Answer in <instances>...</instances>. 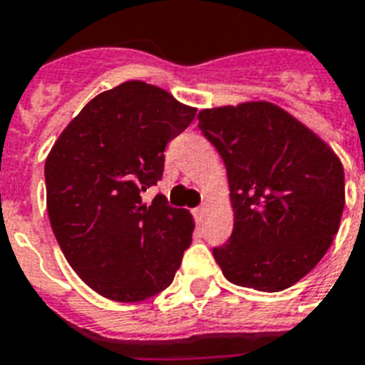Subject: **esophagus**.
<instances>
[{
	"mask_svg": "<svg viewBox=\"0 0 365 365\" xmlns=\"http://www.w3.org/2000/svg\"><path fill=\"white\" fill-rule=\"evenodd\" d=\"M206 216V206H200V208H197L195 210V217H197V222H202Z\"/></svg>",
	"mask_w": 365,
	"mask_h": 365,
	"instance_id": "esophagus-1",
	"label": "esophagus"
}]
</instances>
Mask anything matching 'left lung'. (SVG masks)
Listing matches in <instances>:
<instances>
[{
    "label": "left lung",
    "mask_w": 365,
    "mask_h": 365,
    "mask_svg": "<svg viewBox=\"0 0 365 365\" xmlns=\"http://www.w3.org/2000/svg\"><path fill=\"white\" fill-rule=\"evenodd\" d=\"M227 168L233 235L214 259L229 282L282 292L311 272L339 231L345 172L322 138L257 100L199 111Z\"/></svg>",
    "instance_id": "1"
}]
</instances>
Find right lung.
Returning a JSON list of instances; mask_svg holds the SVG:
<instances>
[{"label": "right lung", "mask_w": 365, "mask_h": 365, "mask_svg": "<svg viewBox=\"0 0 365 365\" xmlns=\"http://www.w3.org/2000/svg\"><path fill=\"white\" fill-rule=\"evenodd\" d=\"M197 110L143 81L88 102L45 160L53 233L77 277L102 297L136 303L166 289L193 237V216L142 191L165 168V148Z\"/></svg>", "instance_id": "right-lung-1"}]
</instances>
